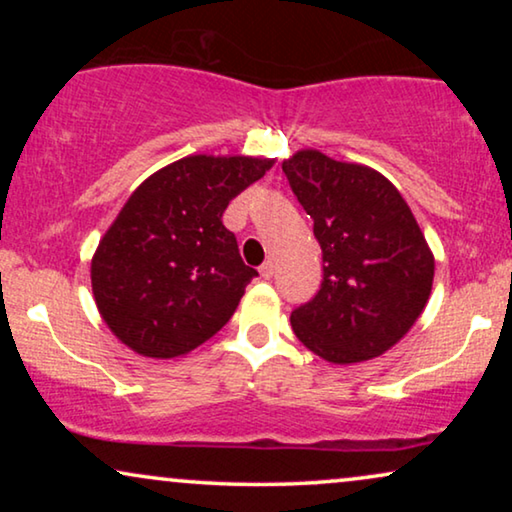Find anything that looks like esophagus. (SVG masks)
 <instances>
[{
  "label": "esophagus",
  "instance_id": "esophagus-1",
  "mask_svg": "<svg viewBox=\"0 0 512 512\" xmlns=\"http://www.w3.org/2000/svg\"><path fill=\"white\" fill-rule=\"evenodd\" d=\"M261 275H263L265 279H270L272 275H275V263H272V261H265V263L261 265Z\"/></svg>",
  "mask_w": 512,
  "mask_h": 512
}]
</instances>
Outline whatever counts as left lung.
Listing matches in <instances>:
<instances>
[{
  "instance_id": "8db88e82",
  "label": "left lung",
  "mask_w": 512,
  "mask_h": 512,
  "mask_svg": "<svg viewBox=\"0 0 512 512\" xmlns=\"http://www.w3.org/2000/svg\"><path fill=\"white\" fill-rule=\"evenodd\" d=\"M324 258L312 300L291 312L296 338L331 363L380 356L410 331L433 284V254L396 186L319 151L284 160Z\"/></svg>"
}]
</instances>
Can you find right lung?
I'll use <instances>...</instances> for the list:
<instances>
[{"mask_svg": "<svg viewBox=\"0 0 512 512\" xmlns=\"http://www.w3.org/2000/svg\"><path fill=\"white\" fill-rule=\"evenodd\" d=\"M272 163L188 156L130 195L90 265L97 310L118 340L172 359L228 324L258 272L244 265L221 216Z\"/></svg>", "mask_w": 512, "mask_h": 512, "instance_id": "right-lung-1", "label": "right lung"}]
</instances>
